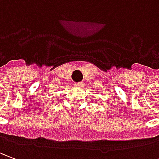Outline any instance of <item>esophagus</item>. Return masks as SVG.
Instances as JSON below:
<instances>
[{
	"label": "esophagus",
	"mask_w": 159,
	"mask_h": 159,
	"mask_svg": "<svg viewBox=\"0 0 159 159\" xmlns=\"http://www.w3.org/2000/svg\"><path fill=\"white\" fill-rule=\"evenodd\" d=\"M83 85V82H77V83H75V86H80Z\"/></svg>",
	"instance_id": "obj_1"
}]
</instances>
